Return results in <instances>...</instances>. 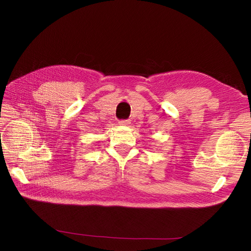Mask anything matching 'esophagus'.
<instances>
[{
  "instance_id": "obj_1",
  "label": "esophagus",
  "mask_w": 251,
  "mask_h": 251,
  "mask_svg": "<svg viewBox=\"0 0 251 251\" xmlns=\"http://www.w3.org/2000/svg\"><path fill=\"white\" fill-rule=\"evenodd\" d=\"M119 123H120V125L127 126V125L130 124V120H121Z\"/></svg>"
}]
</instances>
